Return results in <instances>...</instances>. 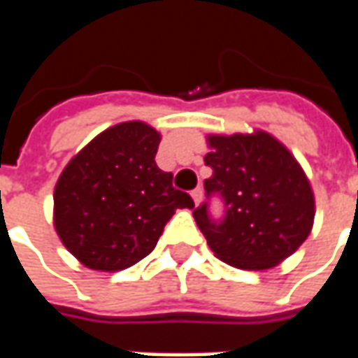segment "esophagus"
<instances>
[{"label": "esophagus", "mask_w": 358, "mask_h": 358, "mask_svg": "<svg viewBox=\"0 0 358 358\" xmlns=\"http://www.w3.org/2000/svg\"><path fill=\"white\" fill-rule=\"evenodd\" d=\"M201 197H203V189H201V187H195L194 192H192V199L195 201V205H199Z\"/></svg>", "instance_id": "obj_1"}]
</instances>
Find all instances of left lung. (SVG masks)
I'll return each mask as SVG.
<instances>
[{"label": "left lung", "instance_id": "obj_1", "mask_svg": "<svg viewBox=\"0 0 358 358\" xmlns=\"http://www.w3.org/2000/svg\"><path fill=\"white\" fill-rule=\"evenodd\" d=\"M207 199L218 195L224 217L209 203L194 218L213 253L236 268L264 270L293 255L313 230L315 195L295 157L270 134L209 136Z\"/></svg>", "mask_w": 358, "mask_h": 358}]
</instances>
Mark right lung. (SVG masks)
Returning a JSON list of instances; mask_svg holds the SVG:
<instances>
[{"label": "right lung", "instance_id": "right-lung-1", "mask_svg": "<svg viewBox=\"0 0 358 358\" xmlns=\"http://www.w3.org/2000/svg\"><path fill=\"white\" fill-rule=\"evenodd\" d=\"M161 134L132 120L95 136L61 172L53 194L59 238L84 266L115 272L155 249L176 209L194 199L155 163Z\"/></svg>", "mask_w": 358, "mask_h": 358}]
</instances>
